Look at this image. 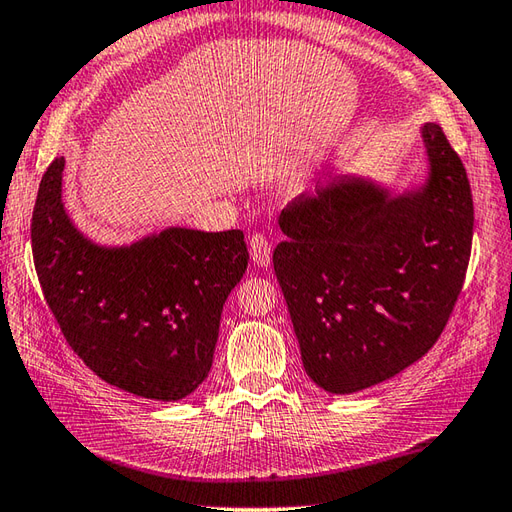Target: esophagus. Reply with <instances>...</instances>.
<instances>
[{
    "mask_svg": "<svg viewBox=\"0 0 512 512\" xmlns=\"http://www.w3.org/2000/svg\"><path fill=\"white\" fill-rule=\"evenodd\" d=\"M248 250H250V259H253L259 268H268L270 262H273V255H270V242L264 235L255 233L250 237Z\"/></svg>",
    "mask_w": 512,
    "mask_h": 512,
    "instance_id": "34e87169",
    "label": "esophagus"
}]
</instances>
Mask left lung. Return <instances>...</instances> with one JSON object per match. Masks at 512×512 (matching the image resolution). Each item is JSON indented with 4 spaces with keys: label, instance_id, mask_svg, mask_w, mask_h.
Masks as SVG:
<instances>
[{
    "label": "left lung",
    "instance_id": "8db88e82",
    "mask_svg": "<svg viewBox=\"0 0 512 512\" xmlns=\"http://www.w3.org/2000/svg\"><path fill=\"white\" fill-rule=\"evenodd\" d=\"M422 142V182L330 177L279 217L275 275L306 373L326 393H357L422 359L462 293L475 222L466 168L437 124Z\"/></svg>",
    "mask_w": 512,
    "mask_h": 512
}]
</instances>
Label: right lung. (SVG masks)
I'll return each instance as SVG.
<instances>
[{
    "mask_svg": "<svg viewBox=\"0 0 512 512\" xmlns=\"http://www.w3.org/2000/svg\"><path fill=\"white\" fill-rule=\"evenodd\" d=\"M64 164L46 168L30 239L66 342L110 386L157 402L188 397L210 373L224 302L246 273L244 233L170 226L97 244L64 206Z\"/></svg>",
    "mask_w": 512,
    "mask_h": 512,
    "instance_id": "right-lung-1",
    "label": "right lung"
}]
</instances>
